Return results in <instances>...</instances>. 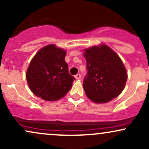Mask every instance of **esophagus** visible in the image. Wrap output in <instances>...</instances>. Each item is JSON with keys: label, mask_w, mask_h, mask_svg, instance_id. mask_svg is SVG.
<instances>
[{"label": "esophagus", "mask_w": 149, "mask_h": 149, "mask_svg": "<svg viewBox=\"0 0 149 149\" xmlns=\"http://www.w3.org/2000/svg\"><path fill=\"white\" fill-rule=\"evenodd\" d=\"M80 77H81V75H80V73H78V74H76V76H75V78H76V79H77V80L80 79Z\"/></svg>", "instance_id": "obj_1"}]
</instances>
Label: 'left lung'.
Segmentation results:
<instances>
[{"mask_svg": "<svg viewBox=\"0 0 149 149\" xmlns=\"http://www.w3.org/2000/svg\"><path fill=\"white\" fill-rule=\"evenodd\" d=\"M87 74L83 88L95 103H107L122 92L127 79V71L119 56L109 46L101 45L85 49Z\"/></svg>", "mask_w": 149, "mask_h": 149, "instance_id": "obj_1", "label": "left lung"}]
</instances>
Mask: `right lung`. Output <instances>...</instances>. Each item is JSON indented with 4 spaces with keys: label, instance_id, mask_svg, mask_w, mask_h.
Returning a JSON list of instances; mask_svg holds the SVG:
<instances>
[{
    "label": "right lung",
    "instance_id": "right-lung-1",
    "mask_svg": "<svg viewBox=\"0 0 149 149\" xmlns=\"http://www.w3.org/2000/svg\"><path fill=\"white\" fill-rule=\"evenodd\" d=\"M65 56L66 51L54 45L45 46L36 54L26 73L29 86L36 96L52 102L69 91L75 78L69 74Z\"/></svg>",
    "mask_w": 149,
    "mask_h": 149
}]
</instances>
